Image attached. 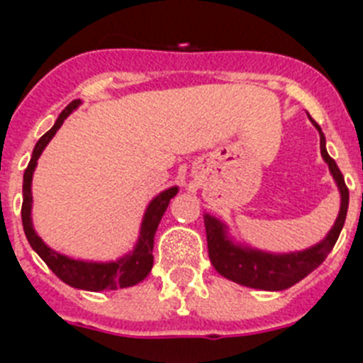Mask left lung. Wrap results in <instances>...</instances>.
<instances>
[{
	"instance_id": "1",
	"label": "left lung",
	"mask_w": 363,
	"mask_h": 363,
	"mask_svg": "<svg viewBox=\"0 0 363 363\" xmlns=\"http://www.w3.org/2000/svg\"><path fill=\"white\" fill-rule=\"evenodd\" d=\"M311 122L320 133L321 157L329 164V172L336 186H338L340 197H342L336 223L329 230L325 239L314 247L299 252H289V254H272V252L250 248L247 245H239L230 238L228 226L223 220L210 216V213H204L208 256H210L213 269L230 281L250 286V289H259V291H285L289 286L301 281L314 269H318L338 241V235L343 228V223H345V216H347L349 190L345 186V181H343L342 172L327 153L325 135L313 118H311Z\"/></svg>"
}]
</instances>
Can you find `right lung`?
Instances as JSON below:
<instances>
[{
  "label": "right lung",
  "mask_w": 363,
  "mask_h": 363,
  "mask_svg": "<svg viewBox=\"0 0 363 363\" xmlns=\"http://www.w3.org/2000/svg\"><path fill=\"white\" fill-rule=\"evenodd\" d=\"M80 100H72L64 111L60 113L58 121L55 125L43 135L38 144L34 146L33 157L23 173V204H21V220H23L25 235L29 239L30 247L36 252L38 256L42 257L52 272L67 283L69 286L74 289H82V291L100 292V291H116V289H125V286H133L146 279L147 274L151 272L153 267V241H155V232L159 228V223L162 219L166 208H168L169 201L177 195L179 188L172 186L168 190L160 191L155 199L147 204L146 212L143 217V225H140V235L137 239V245L129 254L122 256L116 261H107V263H99V261H82L72 259V257L58 254L56 250L49 248L42 238L34 232L33 217H30V210H33V173L36 169V164L42 151L45 150L47 144L50 143V138L55 137V133L60 129V125L64 124V121L71 115L78 106Z\"/></svg>",
  "instance_id": "1"
}]
</instances>
